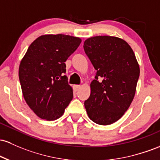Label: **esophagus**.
I'll use <instances>...</instances> for the list:
<instances>
[{
  "mask_svg": "<svg viewBox=\"0 0 160 160\" xmlns=\"http://www.w3.org/2000/svg\"><path fill=\"white\" fill-rule=\"evenodd\" d=\"M73 91H74V92H77V91H78L79 89L80 88V85H73Z\"/></svg>",
  "mask_w": 160,
  "mask_h": 160,
  "instance_id": "obj_1",
  "label": "esophagus"
}]
</instances>
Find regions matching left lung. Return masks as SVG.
<instances>
[{"label":"left lung","instance_id":"left-lung-1","mask_svg":"<svg viewBox=\"0 0 160 160\" xmlns=\"http://www.w3.org/2000/svg\"><path fill=\"white\" fill-rule=\"evenodd\" d=\"M83 48L97 71L84 106L92 122L108 125L124 115L134 99L139 64L128 43L115 36L90 37Z\"/></svg>","mask_w":160,"mask_h":160}]
</instances>
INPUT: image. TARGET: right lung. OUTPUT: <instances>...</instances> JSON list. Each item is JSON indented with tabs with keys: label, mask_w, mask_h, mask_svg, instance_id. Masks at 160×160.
<instances>
[{
	"label": "right lung",
	"mask_w": 160,
	"mask_h": 160,
	"mask_svg": "<svg viewBox=\"0 0 160 160\" xmlns=\"http://www.w3.org/2000/svg\"><path fill=\"white\" fill-rule=\"evenodd\" d=\"M81 38L64 34L42 35L32 42L20 61L19 78L24 99L40 118L62 116L73 99L65 61Z\"/></svg>",
	"instance_id": "obj_1"
}]
</instances>
